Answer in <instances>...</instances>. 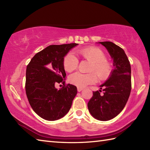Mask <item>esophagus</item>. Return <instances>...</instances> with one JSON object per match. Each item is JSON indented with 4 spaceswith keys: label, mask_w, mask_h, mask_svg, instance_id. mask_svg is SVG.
Wrapping results in <instances>:
<instances>
[{
    "label": "esophagus",
    "mask_w": 150,
    "mask_h": 150,
    "mask_svg": "<svg viewBox=\"0 0 150 150\" xmlns=\"http://www.w3.org/2000/svg\"><path fill=\"white\" fill-rule=\"evenodd\" d=\"M82 90H83V88H81V87H77V91L79 92L81 91Z\"/></svg>",
    "instance_id": "1"
}]
</instances>
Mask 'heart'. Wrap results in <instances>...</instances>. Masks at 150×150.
<instances>
[{"label":"heart","mask_w":150,"mask_h":150,"mask_svg":"<svg viewBox=\"0 0 150 150\" xmlns=\"http://www.w3.org/2000/svg\"><path fill=\"white\" fill-rule=\"evenodd\" d=\"M82 59L91 62L90 72L87 74L77 72L70 75L68 81L70 83L78 87H85L89 84H94L97 81L98 75L100 81H106L111 73L110 63L106 60V56L100 49L90 46L77 50L76 52ZM79 60L73 53H68L64 57L63 67L67 72H71L77 69ZM97 75L96 76V75Z\"/></svg>","instance_id":"b5f03b06"}]
</instances>
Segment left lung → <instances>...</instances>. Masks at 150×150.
I'll list each match as a JSON object with an SVG mask.
<instances>
[{
  "label": "left lung",
  "mask_w": 150,
  "mask_h": 150,
  "mask_svg": "<svg viewBox=\"0 0 150 150\" xmlns=\"http://www.w3.org/2000/svg\"><path fill=\"white\" fill-rule=\"evenodd\" d=\"M113 60L114 68L101 90L93 91L88 103L89 111L95 119L107 121L118 115L128 101L132 89L131 66L122 48L111 42H100Z\"/></svg>",
  "instance_id": "left-lung-1"
}]
</instances>
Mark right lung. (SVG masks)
Wrapping results in <instances>:
<instances>
[{
  "instance_id": "add662e5",
  "label": "right lung",
  "mask_w": 150,
  "mask_h": 150,
  "mask_svg": "<svg viewBox=\"0 0 150 150\" xmlns=\"http://www.w3.org/2000/svg\"><path fill=\"white\" fill-rule=\"evenodd\" d=\"M78 44L50 45L37 53L26 68L25 89L31 107L38 115L47 120L63 117L71 108L77 95V87L65 84L63 59ZM57 83L64 86L58 91Z\"/></svg>"
}]
</instances>
